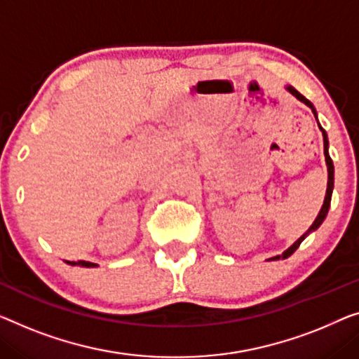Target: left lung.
<instances>
[{
	"mask_svg": "<svg viewBox=\"0 0 359 359\" xmlns=\"http://www.w3.org/2000/svg\"><path fill=\"white\" fill-rule=\"evenodd\" d=\"M285 90L290 95H293L295 96V98L298 100V101H302V103H304L308 106V108H311V111L314 112V116H316V119H318V112H316V108H314V104L311 103V101L309 100H306L304 98V96L299 93V92H297L295 88L293 87H290V85H285ZM318 126H319V128H320V132H323V137H324V156H325V165H327V190H325V198H324V203H323V208H320V211H319V214H318V217L314 219V222L311 224V227L308 229L306 232H304L302 237H299L295 243L292 245L290 248H287L285 251H283V253L280 255V256H276L274 259H285V258H288V256H292L293 253H295L297 251V248L299 247V243L303 242L304 238L308 237L309 233H313L314 231H318V229L320 227V224L324 222V219H325V216H327V212H329V208H330V200H332V191H334V163H332V159H330V154H329V138H327V133H325V130L323 127H320V124L318 122Z\"/></svg>",
	"mask_w": 359,
	"mask_h": 359,
	"instance_id": "1",
	"label": "left lung"
}]
</instances>
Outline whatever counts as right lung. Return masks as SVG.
Masks as SVG:
<instances>
[{
    "instance_id": "right-lung-1",
    "label": "right lung",
    "mask_w": 359,
    "mask_h": 359,
    "mask_svg": "<svg viewBox=\"0 0 359 359\" xmlns=\"http://www.w3.org/2000/svg\"><path fill=\"white\" fill-rule=\"evenodd\" d=\"M67 264L71 266H82V267H96L98 264L95 263H90V261H66Z\"/></svg>"
}]
</instances>
